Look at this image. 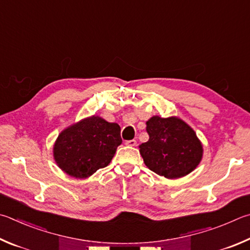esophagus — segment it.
Here are the masks:
<instances>
[{"instance_id":"34e87169","label":"esophagus","mask_w":250,"mask_h":250,"mask_svg":"<svg viewBox=\"0 0 250 250\" xmlns=\"http://www.w3.org/2000/svg\"><path fill=\"white\" fill-rule=\"evenodd\" d=\"M125 145H128V146H135V145H137V141L135 140L125 141Z\"/></svg>"}]
</instances>
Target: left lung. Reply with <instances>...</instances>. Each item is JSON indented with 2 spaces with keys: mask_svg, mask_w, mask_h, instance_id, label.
Returning a JSON list of instances; mask_svg holds the SVG:
<instances>
[{
  "mask_svg": "<svg viewBox=\"0 0 250 250\" xmlns=\"http://www.w3.org/2000/svg\"><path fill=\"white\" fill-rule=\"evenodd\" d=\"M148 141L139 145L144 164L167 179L187 176L200 164L203 146L194 130L178 117L153 116L146 121Z\"/></svg>",
  "mask_w": 250,
  "mask_h": 250,
  "instance_id": "8db88e82",
  "label": "left lung"
}]
</instances>
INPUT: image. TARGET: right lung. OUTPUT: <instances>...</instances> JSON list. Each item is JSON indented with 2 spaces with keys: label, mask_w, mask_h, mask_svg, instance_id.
Returning <instances> with one entry per match:
<instances>
[{
  "label": "right lung",
  "mask_w": 250,
  "mask_h": 250,
  "mask_svg": "<svg viewBox=\"0 0 250 250\" xmlns=\"http://www.w3.org/2000/svg\"><path fill=\"white\" fill-rule=\"evenodd\" d=\"M121 143L119 125L94 115L61 131L53 144V158L66 175L85 179L108 166Z\"/></svg>",
  "instance_id": "obj_1"
}]
</instances>
